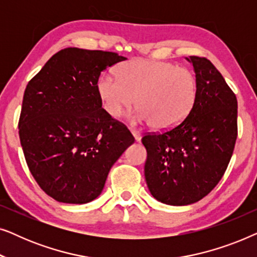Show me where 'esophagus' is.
Masks as SVG:
<instances>
[{"mask_svg":"<svg viewBox=\"0 0 257 257\" xmlns=\"http://www.w3.org/2000/svg\"><path fill=\"white\" fill-rule=\"evenodd\" d=\"M132 135L135 137L136 142H140V139H142V133L139 131H137V130H132Z\"/></svg>","mask_w":257,"mask_h":257,"instance_id":"1","label":"esophagus"}]
</instances>
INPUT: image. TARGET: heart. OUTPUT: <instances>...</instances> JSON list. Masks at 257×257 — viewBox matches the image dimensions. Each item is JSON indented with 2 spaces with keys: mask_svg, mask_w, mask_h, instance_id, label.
<instances>
[{
  "mask_svg": "<svg viewBox=\"0 0 257 257\" xmlns=\"http://www.w3.org/2000/svg\"><path fill=\"white\" fill-rule=\"evenodd\" d=\"M117 76L105 73L98 80L104 110L117 118L135 104L137 122H151L157 130H170L187 118L198 97V79L187 68L173 63L136 58L122 63Z\"/></svg>",
  "mask_w": 257,
  "mask_h": 257,
  "instance_id": "heart-1",
  "label": "heart"
}]
</instances>
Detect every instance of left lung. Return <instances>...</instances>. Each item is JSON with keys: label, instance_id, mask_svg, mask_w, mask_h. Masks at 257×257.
<instances>
[{"label": "left lung", "instance_id": "obj_1", "mask_svg": "<svg viewBox=\"0 0 257 257\" xmlns=\"http://www.w3.org/2000/svg\"><path fill=\"white\" fill-rule=\"evenodd\" d=\"M198 79L191 113L163 133H147L145 179L158 201L186 206L201 200L226 172L237 137V99L206 57L189 56Z\"/></svg>", "mask_w": 257, "mask_h": 257}]
</instances>
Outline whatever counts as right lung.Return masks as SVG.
<instances>
[{
  "instance_id": "right-lung-1",
  "label": "right lung",
  "mask_w": 257,
  "mask_h": 257,
  "mask_svg": "<svg viewBox=\"0 0 257 257\" xmlns=\"http://www.w3.org/2000/svg\"><path fill=\"white\" fill-rule=\"evenodd\" d=\"M125 57L66 48L55 54L24 91L21 145L38 186L58 202L82 205L103 191L107 174L135 138L101 107L100 72Z\"/></svg>"
}]
</instances>
